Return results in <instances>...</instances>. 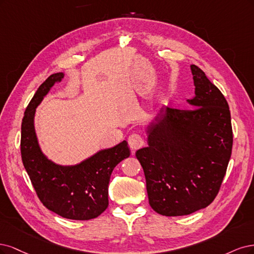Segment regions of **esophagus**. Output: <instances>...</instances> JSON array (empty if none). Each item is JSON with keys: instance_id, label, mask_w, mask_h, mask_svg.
Segmentation results:
<instances>
[{"instance_id": "34e87169", "label": "esophagus", "mask_w": 254, "mask_h": 254, "mask_svg": "<svg viewBox=\"0 0 254 254\" xmlns=\"http://www.w3.org/2000/svg\"><path fill=\"white\" fill-rule=\"evenodd\" d=\"M143 144H144V140H143V137L140 134L134 133L132 135H129L128 145H129L130 149L138 150V149H140Z\"/></svg>"}]
</instances>
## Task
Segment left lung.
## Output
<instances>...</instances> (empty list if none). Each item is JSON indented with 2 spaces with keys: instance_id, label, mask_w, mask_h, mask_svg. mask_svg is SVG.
Here are the masks:
<instances>
[{
  "instance_id": "left-lung-1",
  "label": "left lung",
  "mask_w": 254,
  "mask_h": 254,
  "mask_svg": "<svg viewBox=\"0 0 254 254\" xmlns=\"http://www.w3.org/2000/svg\"><path fill=\"white\" fill-rule=\"evenodd\" d=\"M195 97L191 110L165 106L149 126L148 146L136 152L143 169L150 206L166 216L208 207L222 186L233 134L222 92L192 64Z\"/></svg>"
}]
</instances>
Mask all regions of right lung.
I'll return each instance as SVG.
<instances>
[{"mask_svg": "<svg viewBox=\"0 0 254 254\" xmlns=\"http://www.w3.org/2000/svg\"><path fill=\"white\" fill-rule=\"evenodd\" d=\"M63 77V72L48 77L39 86L24 113L21 127L22 161L39 199L48 210L64 218L88 220L99 216L108 208L111 174L120 161L129 156V150L124 140L75 166L57 165L45 156L35 130L36 109Z\"/></svg>", "mask_w": 254, "mask_h": 254, "instance_id": "1", "label": "right lung"}]
</instances>
